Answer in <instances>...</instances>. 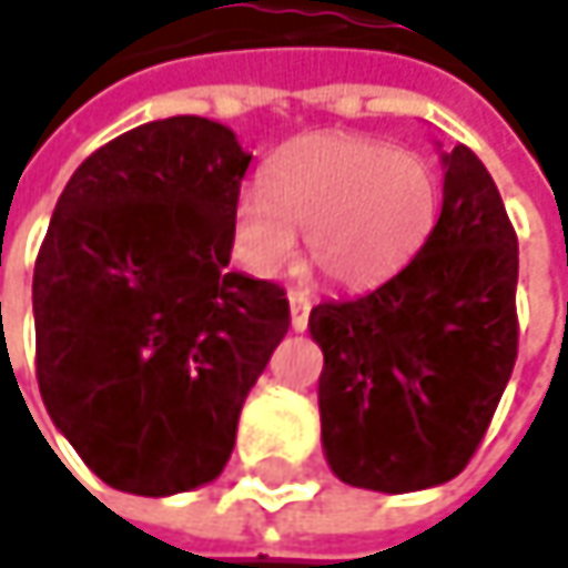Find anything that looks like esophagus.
I'll list each match as a JSON object with an SVG mask.
<instances>
[{
  "label": "esophagus",
  "instance_id": "1",
  "mask_svg": "<svg viewBox=\"0 0 568 568\" xmlns=\"http://www.w3.org/2000/svg\"><path fill=\"white\" fill-rule=\"evenodd\" d=\"M288 308H292V332H305L308 328L312 298L305 292H288Z\"/></svg>",
  "mask_w": 568,
  "mask_h": 568
}]
</instances>
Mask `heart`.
Here are the masks:
<instances>
[{"label":"heart","mask_w":568,"mask_h":568,"mask_svg":"<svg viewBox=\"0 0 568 568\" xmlns=\"http://www.w3.org/2000/svg\"><path fill=\"white\" fill-rule=\"evenodd\" d=\"M438 184L426 159L357 135H305L243 187L233 204V250L253 276H280L308 233L312 263L337 285L396 273L436 221Z\"/></svg>","instance_id":"obj_1"}]
</instances>
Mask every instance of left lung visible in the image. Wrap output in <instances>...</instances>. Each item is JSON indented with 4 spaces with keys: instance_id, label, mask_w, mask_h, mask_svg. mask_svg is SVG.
Wrapping results in <instances>:
<instances>
[{
    "instance_id": "left-lung-1",
    "label": "left lung",
    "mask_w": 568,
    "mask_h": 568,
    "mask_svg": "<svg viewBox=\"0 0 568 568\" xmlns=\"http://www.w3.org/2000/svg\"><path fill=\"white\" fill-rule=\"evenodd\" d=\"M442 214L384 285L322 302V445L351 488L452 481L488 433L517 361V233L468 145L442 152Z\"/></svg>"
}]
</instances>
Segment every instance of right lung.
Listing matches in <instances>:
<instances>
[{"label": "right lung", "mask_w": 568, "mask_h": 568, "mask_svg": "<svg viewBox=\"0 0 568 568\" xmlns=\"http://www.w3.org/2000/svg\"><path fill=\"white\" fill-rule=\"evenodd\" d=\"M250 159L227 126L169 116L97 149L58 197L31 283L38 387L110 488L211 485L288 332L283 288L227 266Z\"/></svg>", "instance_id": "right-lung-1"}]
</instances>
